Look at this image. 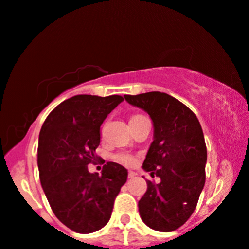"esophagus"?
<instances>
[{
  "label": "esophagus",
  "mask_w": 249,
  "mask_h": 249,
  "mask_svg": "<svg viewBox=\"0 0 249 249\" xmlns=\"http://www.w3.org/2000/svg\"><path fill=\"white\" fill-rule=\"evenodd\" d=\"M128 178H135L137 177V173H135V172H133V171H128Z\"/></svg>",
  "instance_id": "obj_1"
}]
</instances>
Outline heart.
Returning <instances> with one entry per match:
<instances>
[{
  "label": "heart",
  "mask_w": 249,
  "mask_h": 249,
  "mask_svg": "<svg viewBox=\"0 0 249 249\" xmlns=\"http://www.w3.org/2000/svg\"><path fill=\"white\" fill-rule=\"evenodd\" d=\"M139 116L141 115H133L131 117V119H134L139 117ZM115 160H117L118 163H121L123 165H125V166H132L135 163V157L133 155L131 154H126V152H119V154L115 155Z\"/></svg>",
  "instance_id": "heart-1"
}]
</instances>
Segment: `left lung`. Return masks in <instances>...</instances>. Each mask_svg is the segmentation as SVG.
Wrapping results in <instances>:
<instances>
[{"mask_svg": "<svg viewBox=\"0 0 249 249\" xmlns=\"http://www.w3.org/2000/svg\"><path fill=\"white\" fill-rule=\"evenodd\" d=\"M124 98L147 111L154 122V141L142 167L160 182L147 180L139 213L149 228L174 231L194 213L206 180L207 149L200 123L191 109L167 93Z\"/></svg>", "mask_w": 249, "mask_h": 249, "instance_id": "8db88e82", "label": "left lung"}]
</instances>
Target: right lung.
<instances>
[{
    "mask_svg": "<svg viewBox=\"0 0 249 249\" xmlns=\"http://www.w3.org/2000/svg\"><path fill=\"white\" fill-rule=\"evenodd\" d=\"M124 98L79 94L58 105L38 138L39 180L53 213L78 233H91L110 220L116 197L127 180L122 165L107 161L101 174L88 165L100 159V126Z\"/></svg>",
    "mask_w": 249,
    "mask_h": 249,
    "instance_id": "1",
    "label": "right lung"
}]
</instances>
